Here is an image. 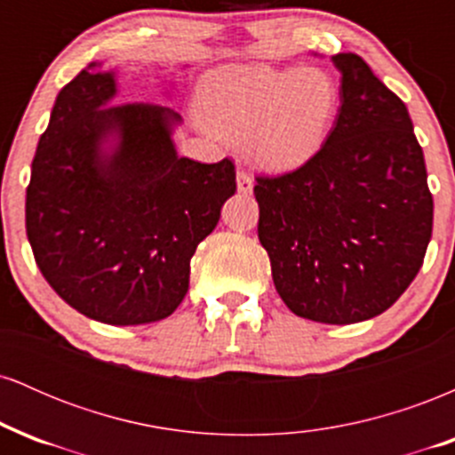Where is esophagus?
Masks as SVG:
<instances>
[{
    "label": "esophagus",
    "instance_id": "1",
    "mask_svg": "<svg viewBox=\"0 0 455 455\" xmlns=\"http://www.w3.org/2000/svg\"><path fill=\"white\" fill-rule=\"evenodd\" d=\"M252 188H254L252 177H250L248 173H243V171H239V173H237V190L242 192V195H252Z\"/></svg>",
    "mask_w": 455,
    "mask_h": 455
}]
</instances>
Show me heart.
<instances>
[{
	"mask_svg": "<svg viewBox=\"0 0 455 455\" xmlns=\"http://www.w3.org/2000/svg\"><path fill=\"white\" fill-rule=\"evenodd\" d=\"M196 98L210 132L245 139L250 160L269 173H293L325 148L342 90L325 68L257 64L213 72Z\"/></svg>",
	"mask_w": 455,
	"mask_h": 455,
	"instance_id": "b5f03b06",
	"label": "heart"
}]
</instances>
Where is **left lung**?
Here are the masks:
<instances>
[{"mask_svg":"<svg viewBox=\"0 0 455 455\" xmlns=\"http://www.w3.org/2000/svg\"><path fill=\"white\" fill-rule=\"evenodd\" d=\"M342 104L325 148L282 177H259V239L291 312L327 325L383 315L409 289L435 203L406 104L355 53L331 57Z\"/></svg>","mask_w":455,"mask_h":455,"instance_id":"left-lung-1","label":"left lung"}]
</instances>
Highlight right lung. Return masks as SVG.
Masks as SVG:
<instances>
[{
    "label": "right lung",
    "mask_w": 455,
    "mask_h": 455,
    "mask_svg": "<svg viewBox=\"0 0 455 455\" xmlns=\"http://www.w3.org/2000/svg\"><path fill=\"white\" fill-rule=\"evenodd\" d=\"M117 70L102 61L57 93L31 162L25 228L68 306L107 325H143L186 297L192 254L235 195V166L180 158L181 115L117 104Z\"/></svg>",
    "instance_id": "right-lung-1"
}]
</instances>
